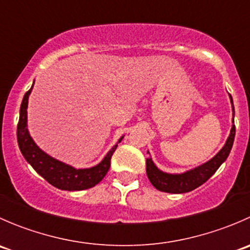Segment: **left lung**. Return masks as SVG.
I'll list each match as a JSON object with an SVG mask.
<instances>
[{
	"mask_svg": "<svg viewBox=\"0 0 250 250\" xmlns=\"http://www.w3.org/2000/svg\"><path fill=\"white\" fill-rule=\"evenodd\" d=\"M230 99L231 104H232V113L234 117V107L232 97H231V95ZM232 123L233 125L232 128H231L230 135H229L228 140H226L223 148H221L211 160H209L208 162L203 163V165L198 166V167L193 168V169L188 170V172L181 174L165 173L156 167L152 158H146V174H147V178L148 180H150V183L152 184L157 190L168 193L190 192V191L195 190L198 186H201L202 184L206 183V181L218 170V168L225 162L226 158L230 155V151L233 145L234 134H236V127H234L233 118Z\"/></svg>",
	"mask_w": 250,
	"mask_h": 250,
	"instance_id": "left-lung-1",
	"label": "left lung"
}]
</instances>
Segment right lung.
Wrapping results in <instances>:
<instances>
[{
  "label": "right lung",
  "instance_id": "1",
  "mask_svg": "<svg viewBox=\"0 0 250 250\" xmlns=\"http://www.w3.org/2000/svg\"><path fill=\"white\" fill-rule=\"evenodd\" d=\"M35 83V82H34ZM34 87V84H32ZM32 87L25 93L22 98L21 105H20L19 122L17 128L18 145L22 156L27 163L36 170L42 178H44L50 185L59 190L66 191H81L93 188L104 179L107 170L110 168L111 157L117 148V144L121 143L123 137L118 140V143L106 153L104 160L99 165L92 168H84V169H77L72 166L66 165L64 162L55 160L47 155L36 145L30 133L27 130V103H29V95L31 93Z\"/></svg>",
  "mask_w": 250,
  "mask_h": 250
}]
</instances>
